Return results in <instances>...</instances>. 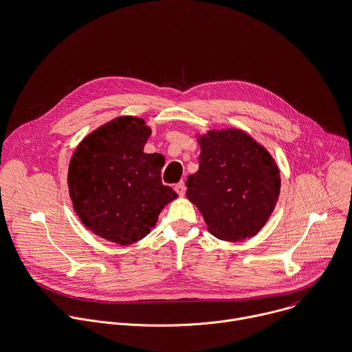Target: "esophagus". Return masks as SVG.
Masks as SVG:
<instances>
[{
    "instance_id": "1",
    "label": "esophagus",
    "mask_w": 352,
    "mask_h": 352,
    "mask_svg": "<svg viewBox=\"0 0 352 352\" xmlns=\"http://www.w3.org/2000/svg\"><path fill=\"white\" fill-rule=\"evenodd\" d=\"M175 192L179 195V196H184L185 195V192H186V186H185V182L184 181H181L179 184H177L175 185Z\"/></svg>"
}]
</instances>
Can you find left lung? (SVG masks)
I'll use <instances>...</instances> for the list:
<instances>
[{
  "mask_svg": "<svg viewBox=\"0 0 352 352\" xmlns=\"http://www.w3.org/2000/svg\"><path fill=\"white\" fill-rule=\"evenodd\" d=\"M199 144V171L188 177L186 197L215 237L226 241L252 237L278 199L281 181L276 162L241 130L210 131Z\"/></svg>",
  "mask_w": 352,
  "mask_h": 352,
  "instance_id": "8db88e82",
  "label": "left lung"
}]
</instances>
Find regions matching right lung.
I'll list each match as a JSON object with an SVG mask.
<instances>
[{
  "mask_svg": "<svg viewBox=\"0 0 352 352\" xmlns=\"http://www.w3.org/2000/svg\"><path fill=\"white\" fill-rule=\"evenodd\" d=\"M149 135L142 119L122 116L89 134L69 162V195L82 223L120 245L144 239L178 197L162 182L164 157L144 153Z\"/></svg>",
  "mask_w": 352,
  "mask_h": 352,
  "instance_id": "right-lung-1",
  "label": "right lung"
}]
</instances>
